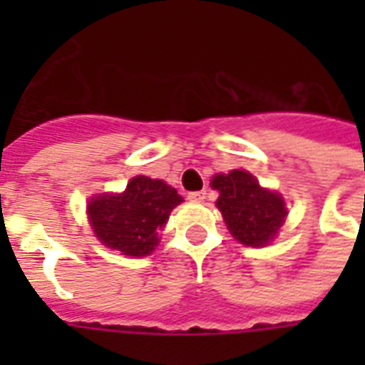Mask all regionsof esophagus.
Masks as SVG:
<instances>
[{
  "mask_svg": "<svg viewBox=\"0 0 365 365\" xmlns=\"http://www.w3.org/2000/svg\"><path fill=\"white\" fill-rule=\"evenodd\" d=\"M206 191H193V193H189V200H193V202H202L206 199Z\"/></svg>",
  "mask_w": 365,
  "mask_h": 365,
  "instance_id": "1",
  "label": "esophagus"
}]
</instances>
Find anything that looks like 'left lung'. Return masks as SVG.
<instances>
[{
    "label": "left lung",
    "mask_w": 365,
    "mask_h": 365,
    "mask_svg": "<svg viewBox=\"0 0 365 365\" xmlns=\"http://www.w3.org/2000/svg\"><path fill=\"white\" fill-rule=\"evenodd\" d=\"M212 187L220 191L216 206L229 233L244 246H267L288 216L282 197L261 187L246 170L216 174L212 178Z\"/></svg>",
    "instance_id": "obj_1"
}]
</instances>
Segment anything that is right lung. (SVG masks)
I'll use <instances>...</instances> for the list:
<instances>
[{"instance_id":"obj_1","label":"right lung","mask_w":365,"mask_h":365,"mask_svg":"<svg viewBox=\"0 0 365 365\" xmlns=\"http://www.w3.org/2000/svg\"><path fill=\"white\" fill-rule=\"evenodd\" d=\"M182 200L163 180L134 176L123 193H102L88 200V222L104 246L143 257L159 244V231Z\"/></svg>"}]
</instances>
